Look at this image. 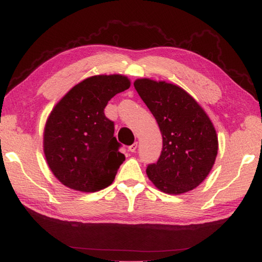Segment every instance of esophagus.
I'll return each mask as SVG.
<instances>
[{
  "label": "esophagus",
  "instance_id": "esophagus-1",
  "mask_svg": "<svg viewBox=\"0 0 262 262\" xmlns=\"http://www.w3.org/2000/svg\"><path fill=\"white\" fill-rule=\"evenodd\" d=\"M137 148H138V144H137V142H135V144H132L131 146H129L127 149H129V151H131V152H135L137 150Z\"/></svg>",
  "mask_w": 262,
  "mask_h": 262
}]
</instances>
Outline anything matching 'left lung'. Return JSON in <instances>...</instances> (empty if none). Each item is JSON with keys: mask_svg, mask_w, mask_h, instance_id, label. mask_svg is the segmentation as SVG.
Masks as SVG:
<instances>
[{"mask_svg": "<svg viewBox=\"0 0 262 262\" xmlns=\"http://www.w3.org/2000/svg\"><path fill=\"white\" fill-rule=\"evenodd\" d=\"M138 95L154 115L163 138L161 155L146 172L160 190L179 195L196 188L214 164L218 137L209 116L185 90L141 78Z\"/></svg>", "mask_w": 262, "mask_h": 262, "instance_id": "1", "label": "left lung"}]
</instances>
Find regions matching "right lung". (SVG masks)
Wrapping results in <instances>:
<instances>
[{
  "label": "right lung",
  "mask_w": 262,
  "mask_h": 262,
  "mask_svg": "<svg viewBox=\"0 0 262 262\" xmlns=\"http://www.w3.org/2000/svg\"><path fill=\"white\" fill-rule=\"evenodd\" d=\"M129 88L125 76H92L74 86L53 108L43 147L49 167L62 185L90 192L114 181L125 156L114 137V122L103 110Z\"/></svg>",
  "instance_id": "add662e5"
}]
</instances>
